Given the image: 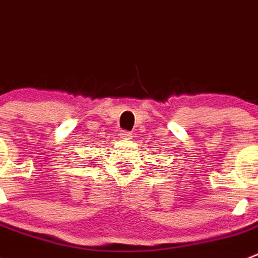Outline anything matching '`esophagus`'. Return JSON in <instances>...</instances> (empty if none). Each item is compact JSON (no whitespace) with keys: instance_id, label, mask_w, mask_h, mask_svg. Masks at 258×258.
Instances as JSON below:
<instances>
[{"instance_id":"esophagus-1","label":"esophagus","mask_w":258,"mask_h":258,"mask_svg":"<svg viewBox=\"0 0 258 258\" xmlns=\"http://www.w3.org/2000/svg\"><path fill=\"white\" fill-rule=\"evenodd\" d=\"M131 132H119V139H131Z\"/></svg>"}]
</instances>
